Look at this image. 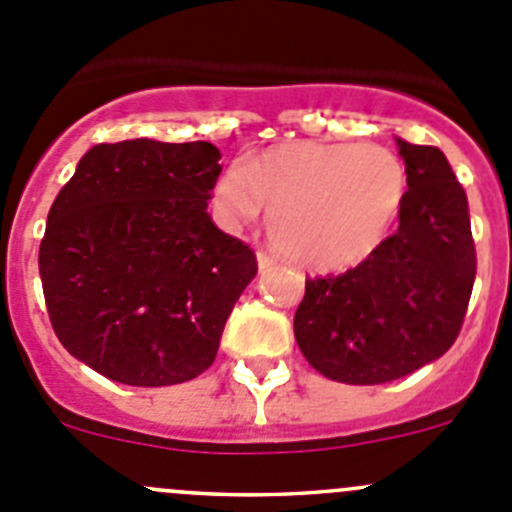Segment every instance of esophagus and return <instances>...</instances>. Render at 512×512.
Returning <instances> with one entry per match:
<instances>
[{
  "label": "esophagus",
  "mask_w": 512,
  "mask_h": 512,
  "mask_svg": "<svg viewBox=\"0 0 512 512\" xmlns=\"http://www.w3.org/2000/svg\"><path fill=\"white\" fill-rule=\"evenodd\" d=\"M275 265V260H272V255H267V252H257V267H260L262 272L265 270H270V267Z\"/></svg>",
  "instance_id": "1"
}]
</instances>
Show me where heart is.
I'll return each mask as SVG.
<instances>
[{"label": "heart", "mask_w": 512, "mask_h": 512, "mask_svg": "<svg viewBox=\"0 0 512 512\" xmlns=\"http://www.w3.org/2000/svg\"><path fill=\"white\" fill-rule=\"evenodd\" d=\"M408 175L380 145L297 142L232 167L215 202L230 225L270 220L282 257L310 270H345L380 247L403 210Z\"/></svg>", "instance_id": "b5f03b06"}]
</instances>
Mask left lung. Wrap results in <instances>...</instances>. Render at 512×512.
I'll return each mask as SVG.
<instances>
[{
	"label": "left lung",
	"instance_id": "1",
	"mask_svg": "<svg viewBox=\"0 0 512 512\" xmlns=\"http://www.w3.org/2000/svg\"><path fill=\"white\" fill-rule=\"evenodd\" d=\"M408 172L400 225L342 275L310 277L295 340L320 375L380 385L450 350L475 282L468 197L443 152L398 140Z\"/></svg>",
	"mask_w": 512,
	"mask_h": 512
}]
</instances>
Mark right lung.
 Listing matches in <instances>:
<instances>
[{
  "label": "right lung",
  "instance_id": "obj_1",
  "mask_svg": "<svg viewBox=\"0 0 512 512\" xmlns=\"http://www.w3.org/2000/svg\"><path fill=\"white\" fill-rule=\"evenodd\" d=\"M210 142L94 145L59 190L39 245L59 342L122 385L187 382L215 362L257 257L207 215Z\"/></svg>",
  "mask_w": 512,
  "mask_h": 512
}]
</instances>
